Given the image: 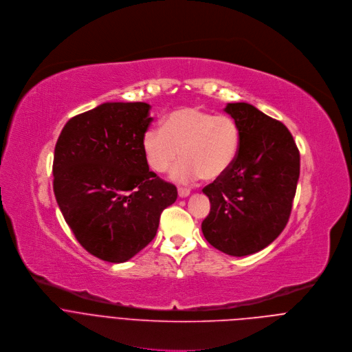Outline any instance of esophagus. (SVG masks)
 I'll return each mask as SVG.
<instances>
[{"label":"esophagus","instance_id":"obj_1","mask_svg":"<svg viewBox=\"0 0 352 352\" xmlns=\"http://www.w3.org/2000/svg\"><path fill=\"white\" fill-rule=\"evenodd\" d=\"M190 195V190L188 188H179V197H182V198H186V197H188Z\"/></svg>","mask_w":352,"mask_h":352}]
</instances>
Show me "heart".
Here are the masks:
<instances>
[{"mask_svg":"<svg viewBox=\"0 0 352 352\" xmlns=\"http://www.w3.org/2000/svg\"><path fill=\"white\" fill-rule=\"evenodd\" d=\"M240 143V127L232 116L198 107L170 112L162 127H148L142 138L147 164L158 173L166 172L180 155L184 158L170 173L180 183L219 179L234 164Z\"/></svg>","mask_w":352,"mask_h":352,"instance_id":"b5f03b06","label":"heart"}]
</instances>
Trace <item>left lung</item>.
<instances>
[{
	"instance_id": "obj_1",
	"label": "left lung",
	"mask_w": 352,
	"mask_h": 352,
	"mask_svg": "<svg viewBox=\"0 0 352 352\" xmlns=\"http://www.w3.org/2000/svg\"><path fill=\"white\" fill-rule=\"evenodd\" d=\"M241 143L232 168L202 188L209 215L201 229L206 241L232 255L255 254L286 228L300 177V151L289 129L251 104H228Z\"/></svg>"
}]
</instances>
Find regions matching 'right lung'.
Masks as SVG:
<instances>
[{
    "instance_id": "add662e5",
    "label": "right lung",
    "mask_w": 352,
    "mask_h": 352,
    "mask_svg": "<svg viewBox=\"0 0 352 352\" xmlns=\"http://www.w3.org/2000/svg\"><path fill=\"white\" fill-rule=\"evenodd\" d=\"M146 102H105L69 119L54 153V192L76 240L91 255L122 263L157 234L173 184L150 170L143 133Z\"/></svg>"
}]
</instances>
